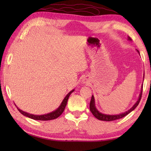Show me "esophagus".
Listing matches in <instances>:
<instances>
[{
	"mask_svg": "<svg viewBox=\"0 0 151 151\" xmlns=\"http://www.w3.org/2000/svg\"><path fill=\"white\" fill-rule=\"evenodd\" d=\"M82 83H83V84H87V83H88V78L84 77L83 79H82Z\"/></svg>",
	"mask_w": 151,
	"mask_h": 151,
	"instance_id": "obj_1",
	"label": "esophagus"
}]
</instances>
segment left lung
Here are the masks:
<instances>
[{
	"instance_id": "left-lung-1",
	"label": "left lung",
	"mask_w": 151,
	"mask_h": 151,
	"mask_svg": "<svg viewBox=\"0 0 151 151\" xmlns=\"http://www.w3.org/2000/svg\"><path fill=\"white\" fill-rule=\"evenodd\" d=\"M128 40L131 41V39L129 37H128ZM138 53L140 55L139 51L137 50ZM144 77H145V73L144 75H143V81H144ZM142 85H141V89H140V92L139 96V99H138L137 101L134 103V104L132 106L131 109L128 110V111H125L124 112H122V113H120L118 114H104L102 113V112H99L98 111V109L96 108L95 106V100H94V97L93 96V94L92 95L91 97V100L90 102V111L91 112L93 113V115L96 117L97 119L100 120V121H115V120L117 119H120L122 118V117L125 116L127 115L128 114H129L130 112H132V111H134V109L139 105V104L140 103V99H141V96H142Z\"/></svg>"
}]
</instances>
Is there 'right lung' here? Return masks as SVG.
I'll return each mask as SVG.
<instances>
[{
  "mask_svg": "<svg viewBox=\"0 0 151 151\" xmlns=\"http://www.w3.org/2000/svg\"><path fill=\"white\" fill-rule=\"evenodd\" d=\"M75 89H73L72 91H70L69 93H68L67 94H66V96L64 98V99L62 101V103L60 104V106L58 107V108L55 110L54 111H52L49 112V113L47 114H41V115H37V114H30L28 113L27 112H24L22 110H20L19 107H17V106L15 104V106H17V109L19 110V111L22 114H23L24 116L29 117L30 119H34V120H38V121H50V120H53L58 118V116L61 115V114L63 113L64 110L65 109V106L67 104L68 102V99L69 98V96L70 95V94L74 92Z\"/></svg>",
  "mask_w": 151,
  "mask_h": 151,
  "instance_id": "obj_1",
  "label": "right lung"
}]
</instances>
